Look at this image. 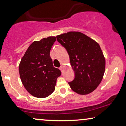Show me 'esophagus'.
<instances>
[{"label": "esophagus", "mask_w": 126, "mask_h": 126, "mask_svg": "<svg viewBox=\"0 0 126 126\" xmlns=\"http://www.w3.org/2000/svg\"><path fill=\"white\" fill-rule=\"evenodd\" d=\"M64 67V64H62L61 66H60V70H62V71H63V68Z\"/></svg>", "instance_id": "1"}]
</instances>
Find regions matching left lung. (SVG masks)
Instances as JSON below:
<instances>
[{"label": "left lung", "instance_id": "left-lung-1", "mask_svg": "<svg viewBox=\"0 0 126 126\" xmlns=\"http://www.w3.org/2000/svg\"><path fill=\"white\" fill-rule=\"evenodd\" d=\"M67 50L75 79L69 82L72 91L87 95L95 91L104 75L105 59L100 46L94 40L78 31L56 36Z\"/></svg>", "mask_w": 126, "mask_h": 126}]
</instances>
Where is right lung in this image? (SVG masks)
<instances>
[{"instance_id": "right-lung-1", "label": "right lung", "mask_w": 126, "mask_h": 126, "mask_svg": "<svg viewBox=\"0 0 126 126\" xmlns=\"http://www.w3.org/2000/svg\"><path fill=\"white\" fill-rule=\"evenodd\" d=\"M56 40L51 36L34 41L28 47L19 65L23 85L30 94L44 98L55 90L57 78L61 71L53 66L50 51Z\"/></svg>"}]
</instances>
